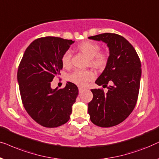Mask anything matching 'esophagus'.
<instances>
[{
  "label": "esophagus",
  "instance_id": "1",
  "mask_svg": "<svg viewBox=\"0 0 159 159\" xmlns=\"http://www.w3.org/2000/svg\"><path fill=\"white\" fill-rule=\"evenodd\" d=\"M84 90H85V89L83 87H78V91H79V93H82Z\"/></svg>",
  "mask_w": 159,
  "mask_h": 159
}]
</instances>
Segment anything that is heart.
Segmentation results:
<instances>
[{"label": "heart", "mask_w": 159, "mask_h": 159, "mask_svg": "<svg viewBox=\"0 0 159 159\" xmlns=\"http://www.w3.org/2000/svg\"><path fill=\"white\" fill-rule=\"evenodd\" d=\"M78 49L89 58L91 65L97 68H102L107 62V55L105 52H99V46L92 41H84L78 46ZM62 63L65 67L71 65V52L67 51L62 57ZM94 78V73L92 70H75L68 76V80L78 86H85L89 81Z\"/></svg>", "instance_id": "1"}]
</instances>
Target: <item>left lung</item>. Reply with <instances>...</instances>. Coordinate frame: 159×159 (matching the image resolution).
I'll list each match as a JSON object with an SVG mask.
<instances>
[{
  "mask_svg": "<svg viewBox=\"0 0 159 159\" xmlns=\"http://www.w3.org/2000/svg\"><path fill=\"white\" fill-rule=\"evenodd\" d=\"M89 39L107 43L110 55L106 67L95 81L107 87V92L102 89L91 90L93 99L88 104V112L95 125L111 127L124 121L136 105L142 73L140 60L132 44L118 34L106 33Z\"/></svg>",
  "mask_w": 159,
  "mask_h": 159,
  "instance_id": "obj_1",
  "label": "left lung"
}]
</instances>
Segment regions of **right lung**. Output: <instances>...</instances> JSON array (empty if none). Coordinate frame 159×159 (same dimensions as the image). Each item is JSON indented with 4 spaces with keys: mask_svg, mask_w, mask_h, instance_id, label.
<instances>
[{
    "mask_svg": "<svg viewBox=\"0 0 159 159\" xmlns=\"http://www.w3.org/2000/svg\"><path fill=\"white\" fill-rule=\"evenodd\" d=\"M74 41L47 36L33 41L19 65L17 81L22 104L40 125L62 126L70 119L78 94L77 86L67 82L63 89L51 88V82L62 69V57Z\"/></svg>",
    "mask_w": 159,
    "mask_h": 159,
    "instance_id": "add662e5",
    "label": "right lung"
}]
</instances>
